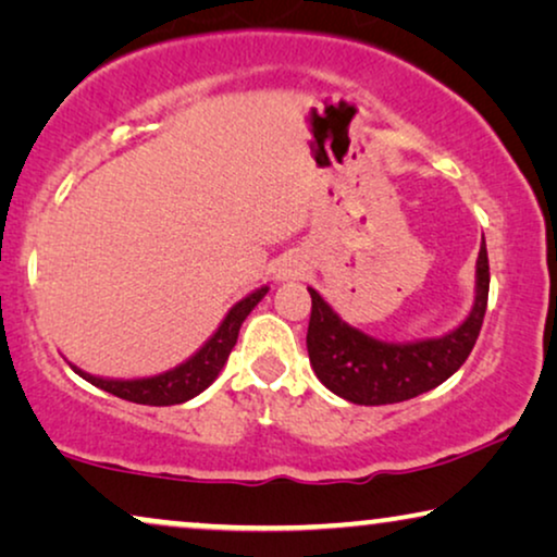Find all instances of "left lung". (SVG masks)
I'll return each mask as SVG.
<instances>
[{"label":"left lung","mask_w":557,"mask_h":557,"mask_svg":"<svg viewBox=\"0 0 557 557\" xmlns=\"http://www.w3.org/2000/svg\"><path fill=\"white\" fill-rule=\"evenodd\" d=\"M311 317L307 330L309 362L334 395L357 406H387L410 400L444 383L467 362L484 324L490 299V258L482 238L476 261V301L467 322L438 339H372L334 314L330 304L309 288Z\"/></svg>","instance_id":"obj_1"}]
</instances>
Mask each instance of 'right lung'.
I'll list each match as a JSON object with an SVG mask.
<instances>
[{
    "label": "right lung",
    "instance_id": "add662e5",
    "mask_svg": "<svg viewBox=\"0 0 557 557\" xmlns=\"http://www.w3.org/2000/svg\"><path fill=\"white\" fill-rule=\"evenodd\" d=\"M269 286L258 288L246 299L235 304V307L227 311L223 324L218 326V332L205 342L200 352H195L187 362H182L180 368L170 372H162V375L154 377H141V380H103L94 377L88 372L73 368L83 380H88L90 385L101 387V391L116 395V398H124L128 403H139V406H177V403H185L195 395H200L205 387H208L212 380L218 377V372L223 370L227 362V355L238 342L240 324L246 322V317L253 311L258 301L263 299Z\"/></svg>",
    "mask_w": 557,
    "mask_h": 557
}]
</instances>
